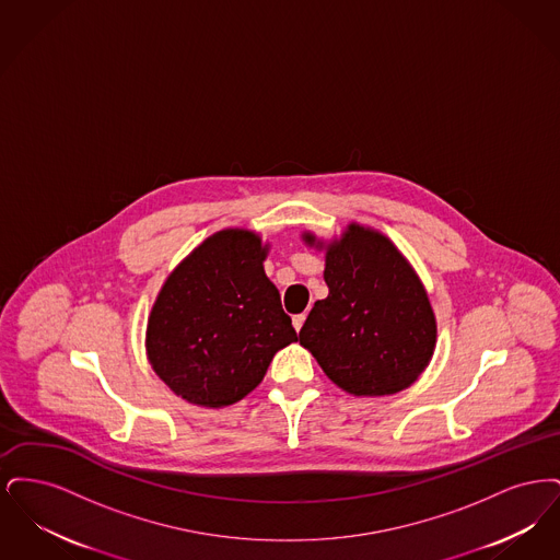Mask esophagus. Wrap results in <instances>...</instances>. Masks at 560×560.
Returning a JSON list of instances; mask_svg holds the SVG:
<instances>
[{"instance_id": "1", "label": "esophagus", "mask_w": 560, "mask_h": 560, "mask_svg": "<svg viewBox=\"0 0 560 560\" xmlns=\"http://www.w3.org/2000/svg\"><path fill=\"white\" fill-rule=\"evenodd\" d=\"M304 320H306V315L302 313V315H293V327H295V331H300L302 329V325H304Z\"/></svg>"}]
</instances>
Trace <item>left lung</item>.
I'll return each instance as SVG.
<instances>
[{"label": "left lung", "mask_w": 560, "mask_h": 560, "mask_svg": "<svg viewBox=\"0 0 560 560\" xmlns=\"http://www.w3.org/2000/svg\"><path fill=\"white\" fill-rule=\"evenodd\" d=\"M302 240L325 247L329 293L308 313L300 345L354 397H384L411 386L432 359L436 319L407 258L388 237L354 222L327 245L313 233Z\"/></svg>", "instance_id": "1"}]
</instances>
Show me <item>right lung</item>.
I'll return each mask as SVG.
<instances>
[{
    "label": "right lung",
    "instance_id": "right-lung-1",
    "mask_svg": "<svg viewBox=\"0 0 560 560\" xmlns=\"http://www.w3.org/2000/svg\"><path fill=\"white\" fill-rule=\"evenodd\" d=\"M267 252L260 235L226 229L163 283L149 315L147 357L178 397L233 405L262 382L275 352L298 340L262 267Z\"/></svg>",
    "mask_w": 560,
    "mask_h": 560
}]
</instances>
